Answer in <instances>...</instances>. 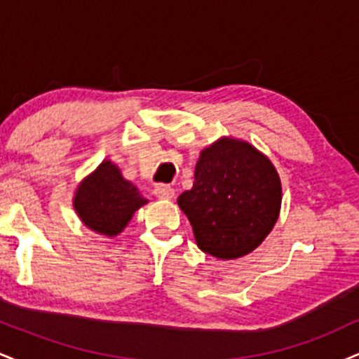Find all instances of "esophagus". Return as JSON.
<instances>
[{
    "label": "esophagus",
    "instance_id": "34e87169",
    "mask_svg": "<svg viewBox=\"0 0 359 359\" xmlns=\"http://www.w3.org/2000/svg\"><path fill=\"white\" fill-rule=\"evenodd\" d=\"M154 194L158 199H172L175 196V191L167 184H156L154 189Z\"/></svg>",
    "mask_w": 359,
    "mask_h": 359
}]
</instances>
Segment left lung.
<instances>
[{"label": "left lung", "instance_id": "left-lung-1", "mask_svg": "<svg viewBox=\"0 0 359 359\" xmlns=\"http://www.w3.org/2000/svg\"><path fill=\"white\" fill-rule=\"evenodd\" d=\"M191 221L197 246L216 258L248 255L277 222L282 187L265 155L222 138L203 150L194 185L177 201Z\"/></svg>", "mask_w": 359, "mask_h": 359}]
</instances>
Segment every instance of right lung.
Returning a JSON list of instances; mask_svg holds the SVG:
<instances>
[{
	"label": "right lung",
	"instance_id": "add662e5",
	"mask_svg": "<svg viewBox=\"0 0 359 359\" xmlns=\"http://www.w3.org/2000/svg\"><path fill=\"white\" fill-rule=\"evenodd\" d=\"M143 204H147V199L133 184L123 179L118 167L108 160L82 180L74 197V208L82 222L106 236L121 233L133 212Z\"/></svg>",
	"mask_w": 359,
	"mask_h": 359
}]
</instances>
